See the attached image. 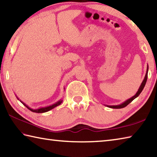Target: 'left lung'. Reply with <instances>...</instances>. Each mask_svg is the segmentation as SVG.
<instances>
[{
  "mask_svg": "<svg viewBox=\"0 0 157 157\" xmlns=\"http://www.w3.org/2000/svg\"><path fill=\"white\" fill-rule=\"evenodd\" d=\"M147 72H148V65L147 67V71H146V75H145V78L144 79L143 82H142V83L141 84L140 87H139V90L137 92H136V93L135 94V95H134L133 97H132V98H130V99H127L126 101H125L124 102H123V103L119 104V105H116V106H108V105H105V106H106L107 107H109V108H124L126 107L127 105L129 104L131 101H132L134 99H135V98H137V97L140 95V93H141V91L143 90L145 86V85H146V83L147 82Z\"/></svg>",
  "mask_w": 157,
  "mask_h": 157,
  "instance_id": "obj_1",
  "label": "left lung"
}]
</instances>
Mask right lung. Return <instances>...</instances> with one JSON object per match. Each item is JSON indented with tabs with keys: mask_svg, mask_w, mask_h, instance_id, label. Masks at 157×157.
Instances as JSON below:
<instances>
[{
	"mask_svg": "<svg viewBox=\"0 0 157 157\" xmlns=\"http://www.w3.org/2000/svg\"><path fill=\"white\" fill-rule=\"evenodd\" d=\"M16 98H17V97H16ZM17 99H18V100H19V99H18V98H17ZM20 101H21V100H20ZM21 103H22V104L24 105L25 106H26V107L28 108V109L30 110L31 111H32V112H33V113H42L47 112V111H49L50 110L53 109V108H54L55 107L59 106V105H60L61 103L62 102V99H60V100H59L58 101H57L56 103H55V104L51 105V106H46V107L39 108H37V109H32V108H31L30 107L28 106L27 105L25 104L24 103V102H22V101H21Z\"/></svg>",
	"mask_w": 157,
	"mask_h": 157,
	"instance_id": "right-lung-1",
	"label": "right lung"
}]
</instances>
